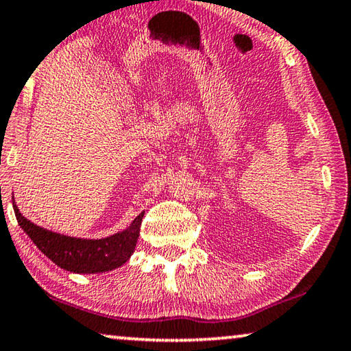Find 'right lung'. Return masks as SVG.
<instances>
[{
	"label": "right lung",
	"mask_w": 351,
	"mask_h": 351,
	"mask_svg": "<svg viewBox=\"0 0 351 351\" xmlns=\"http://www.w3.org/2000/svg\"><path fill=\"white\" fill-rule=\"evenodd\" d=\"M12 206L19 226L26 232L32 243L58 267L80 274L111 271L128 262L134 252L144 217V212L139 213L127 229L105 239H77L31 223L20 213L15 201H12Z\"/></svg>",
	"instance_id": "obj_1"
}]
</instances>
